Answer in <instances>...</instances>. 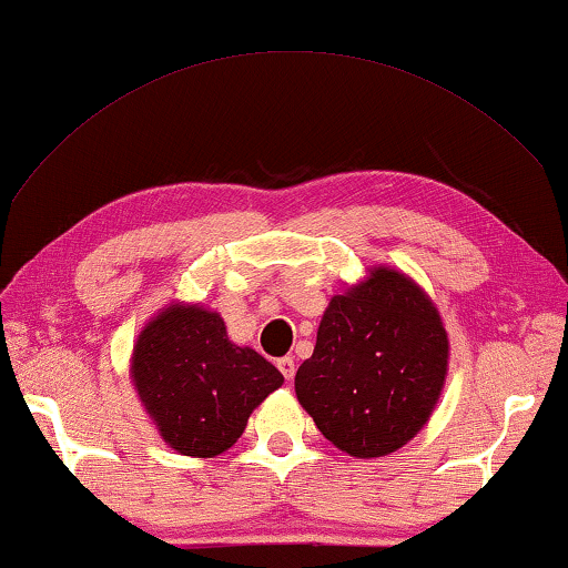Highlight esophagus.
I'll list each match as a JSON object with an SVG mask.
<instances>
[{"label":"esophagus","instance_id":"esophagus-1","mask_svg":"<svg viewBox=\"0 0 568 568\" xmlns=\"http://www.w3.org/2000/svg\"><path fill=\"white\" fill-rule=\"evenodd\" d=\"M277 371L283 373L285 381H293V376H295V361L291 358V355H285V358L277 361Z\"/></svg>","mask_w":568,"mask_h":568}]
</instances>
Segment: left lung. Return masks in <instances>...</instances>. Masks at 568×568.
I'll return each mask as SVG.
<instances>
[{
  "mask_svg": "<svg viewBox=\"0 0 568 568\" xmlns=\"http://www.w3.org/2000/svg\"><path fill=\"white\" fill-rule=\"evenodd\" d=\"M448 371V333L430 297L393 267L325 307L295 396L321 434L355 458L388 456L426 426Z\"/></svg>",
  "mask_w": 568,
  "mask_h": 568,
  "instance_id": "obj_1",
  "label": "left lung"
}]
</instances>
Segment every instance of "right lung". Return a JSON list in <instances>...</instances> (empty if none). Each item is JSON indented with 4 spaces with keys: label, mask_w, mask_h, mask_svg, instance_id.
I'll use <instances>...</instances> for the list:
<instances>
[{
    "label": "right lung",
    "mask_w": 568,
    "mask_h": 568,
    "mask_svg": "<svg viewBox=\"0 0 568 568\" xmlns=\"http://www.w3.org/2000/svg\"><path fill=\"white\" fill-rule=\"evenodd\" d=\"M132 383L160 436L182 456L213 458L243 436L250 413L283 386V373L227 338L203 305L172 303L140 331Z\"/></svg>",
    "instance_id": "obj_1"
}]
</instances>
